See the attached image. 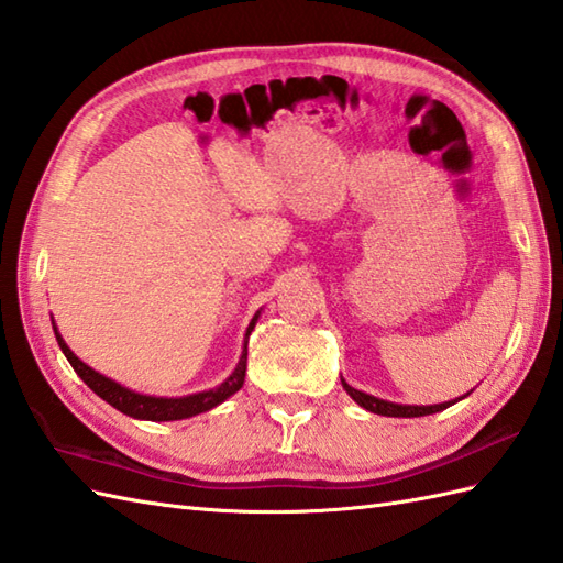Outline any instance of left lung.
<instances>
[{"instance_id":"8db88e82","label":"left lung","mask_w":563,"mask_h":563,"mask_svg":"<svg viewBox=\"0 0 563 563\" xmlns=\"http://www.w3.org/2000/svg\"><path fill=\"white\" fill-rule=\"evenodd\" d=\"M341 385H343V389H345V391L351 394L355 404H361V406H363V409L373 411V413H379V416H394V418H418V416L438 413V411H445L448 406L457 404L460 399L470 397V391H466L464 397L454 399V401H442V404H433V406H409V404H394V401H385V399H377V397H373V394L357 391V389H353V387L349 385V382H345L343 377H341Z\"/></svg>"}]
</instances>
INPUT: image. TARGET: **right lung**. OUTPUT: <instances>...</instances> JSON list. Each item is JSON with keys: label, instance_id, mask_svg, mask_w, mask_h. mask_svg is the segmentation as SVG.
Returning <instances> with one entry per match:
<instances>
[{"label": "right lung", "instance_id": "1", "mask_svg": "<svg viewBox=\"0 0 563 563\" xmlns=\"http://www.w3.org/2000/svg\"><path fill=\"white\" fill-rule=\"evenodd\" d=\"M256 321H258V312L254 314V319H251V324L246 329L244 351H242V357H239L234 373L227 377L220 387L208 389V391H198V394H188V397H178V399L147 397V394H137L133 389L118 385V382H113L109 377H103L101 373H97V369H91L87 363H81L79 357L69 351V345L63 341V336H59L55 324H53V331H55V339L69 361V365L75 367V373L84 382H87V387L93 394H99L103 401H109L113 409H118L125 416L142 418V421H181V418H190V416H198L202 411L214 409V406L222 404L224 399H230L234 391L242 389L244 375H246V343H249L251 331H254V327H256Z\"/></svg>", "mask_w": 563, "mask_h": 563}]
</instances>
